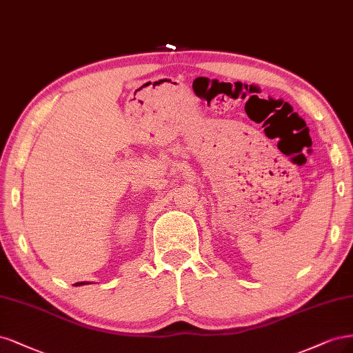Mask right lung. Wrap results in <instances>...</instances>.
<instances>
[{"mask_svg": "<svg viewBox=\"0 0 353 353\" xmlns=\"http://www.w3.org/2000/svg\"><path fill=\"white\" fill-rule=\"evenodd\" d=\"M81 284H85V283H74V286H81Z\"/></svg>", "mask_w": 353, "mask_h": 353, "instance_id": "obj_1", "label": "right lung"}]
</instances>
